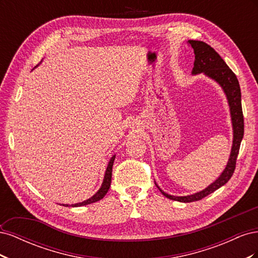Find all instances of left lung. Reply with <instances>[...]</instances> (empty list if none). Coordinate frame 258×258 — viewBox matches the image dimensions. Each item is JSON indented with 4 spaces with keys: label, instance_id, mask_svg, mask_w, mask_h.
I'll list each match as a JSON object with an SVG mask.
<instances>
[{
    "label": "left lung",
    "instance_id": "8db88e82",
    "mask_svg": "<svg viewBox=\"0 0 258 258\" xmlns=\"http://www.w3.org/2000/svg\"><path fill=\"white\" fill-rule=\"evenodd\" d=\"M187 43L191 46L195 53V62L191 74L197 75L204 73L209 79L220 85V87L225 93L226 99H227L232 126V145L227 165H226L223 172L213 183H211L208 187H206L205 189L192 195H187V196H172V195L163 191L155 182L156 186L158 187V189L161 191L163 196L179 202L198 201L207 197L208 195L214 192L216 189L221 188L222 186L229 181L236 168L240 144L244 134V121L241 105V90L237 76L229 69V67L226 64V62L222 59L220 54L210 45L206 44L205 42L192 40H189Z\"/></svg>",
    "mask_w": 258,
    "mask_h": 258
}]
</instances>
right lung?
<instances>
[{
  "instance_id": "1",
  "label": "right lung",
  "mask_w": 258,
  "mask_h": 258,
  "mask_svg": "<svg viewBox=\"0 0 258 258\" xmlns=\"http://www.w3.org/2000/svg\"><path fill=\"white\" fill-rule=\"evenodd\" d=\"M116 155H113L110 161L107 163V167L105 170V174H104V178H103V182L101 184V187L99 188V190L93 195L92 197H90L89 199L85 200L83 202H79V204H75V205H71V207H82V206H87L90 204H93V202H97L99 200L102 199L106 192L110 189V186H111V182H112V169H113V165H114V160H115ZM61 206H64V207H69V205H61Z\"/></svg>"
}]
</instances>
